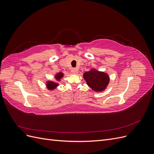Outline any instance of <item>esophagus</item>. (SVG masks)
<instances>
[{
    "mask_svg": "<svg viewBox=\"0 0 154 154\" xmlns=\"http://www.w3.org/2000/svg\"><path fill=\"white\" fill-rule=\"evenodd\" d=\"M78 69H76V68H73V69H72V70H71V72H72V74H76L78 72Z\"/></svg>",
    "mask_w": 154,
    "mask_h": 154,
    "instance_id": "1",
    "label": "esophagus"
}]
</instances>
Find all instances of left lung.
Here are the masks:
<instances>
[{
    "mask_svg": "<svg viewBox=\"0 0 154 154\" xmlns=\"http://www.w3.org/2000/svg\"><path fill=\"white\" fill-rule=\"evenodd\" d=\"M83 78L87 85L95 92H102L105 90L110 82L108 74L99 71L95 69H92L90 71L84 72Z\"/></svg>",
    "mask_w": 154,
    "mask_h": 154,
    "instance_id": "1",
    "label": "left lung"
}]
</instances>
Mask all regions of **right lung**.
<instances>
[{"label":"right lung","mask_w":154,"mask_h":154,"mask_svg":"<svg viewBox=\"0 0 154 154\" xmlns=\"http://www.w3.org/2000/svg\"><path fill=\"white\" fill-rule=\"evenodd\" d=\"M63 77V72H58L56 74V75L54 76V78L56 79V80L57 81H60L61 79ZM46 86H47L48 89L49 91H52L57 88V87L59 85V83L57 82H55L53 81H47L45 83Z\"/></svg>","instance_id":"obj_1"}]
</instances>
